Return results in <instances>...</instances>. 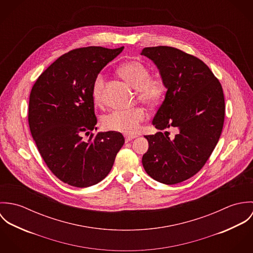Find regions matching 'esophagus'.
Returning <instances> with one entry per match:
<instances>
[{"label":"esophagus","mask_w":253,"mask_h":253,"mask_svg":"<svg viewBox=\"0 0 253 253\" xmlns=\"http://www.w3.org/2000/svg\"><path fill=\"white\" fill-rule=\"evenodd\" d=\"M134 138H135V136H130V135H126V136H125L126 142H129V141H131V140L134 139Z\"/></svg>","instance_id":"34e87169"}]
</instances>
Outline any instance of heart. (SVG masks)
<instances>
[{
	"label": "heart",
	"instance_id": "1",
	"mask_svg": "<svg viewBox=\"0 0 253 253\" xmlns=\"http://www.w3.org/2000/svg\"><path fill=\"white\" fill-rule=\"evenodd\" d=\"M119 74L133 88L137 89L138 100L149 107L160 103L166 93V84L161 77H150L149 68L140 61L132 60L123 64ZM105 78L99 74L92 84V98L96 104L103 101V89ZM146 118L144 109L137 108L126 111H114L106 115L102 120L103 127L107 130L134 134L140 124Z\"/></svg>",
	"mask_w": 253,
	"mask_h": 253
}]
</instances>
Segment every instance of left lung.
Masks as SVG:
<instances>
[{
	"instance_id": "left-lung-1",
	"label": "left lung",
	"mask_w": 253,
	"mask_h": 253,
	"mask_svg": "<svg viewBox=\"0 0 253 253\" xmlns=\"http://www.w3.org/2000/svg\"><path fill=\"white\" fill-rule=\"evenodd\" d=\"M141 54L156 64L168 89L152 122L160 131L144 136L149 149L142 165L153 179L177 184L198 173L216 146L225 117L223 89L207 64L178 48L145 47ZM169 127L178 130L173 138L160 132Z\"/></svg>"
}]
</instances>
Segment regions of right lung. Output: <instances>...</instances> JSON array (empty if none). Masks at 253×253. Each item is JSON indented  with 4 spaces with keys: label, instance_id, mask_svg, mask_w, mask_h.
I'll return each mask as SVG.
<instances>
[{
    "label": "right lung",
    "instance_id": "right-lung-1",
    "mask_svg": "<svg viewBox=\"0 0 253 253\" xmlns=\"http://www.w3.org/2000/svg\"><path fill=\"white\" fill-rule=\"evenodd\" d=\"M124 46L76 48L61 55L34 84L28 123L37 148L50 171L74 187L85 188L108 175L125 143L117 131L91 133L97 123L92 84Z\"/></svg>",
    "mask_w": 253,
    "mask_h": 253
}]
</instances>
